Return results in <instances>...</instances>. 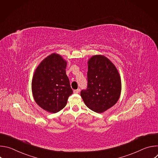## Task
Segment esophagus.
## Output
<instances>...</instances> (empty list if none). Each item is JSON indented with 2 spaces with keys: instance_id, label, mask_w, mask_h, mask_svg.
<instances>
[{
  "instance_id": "obj_1",
  "label": "esophagus",
  "mask_w": 158,
  "mask_h": 158,
  "mask_svg": "<svg viewBox=\"0 0 158 158\" xmlns=\"http://www.w3.org/2000/svg\"><path fill=\"white\" fill-rule=\"evenodd\" d=\"M80 89H76V90H74V93H75V94H78V93H80Z\"/></svg>"
}]
</instances>
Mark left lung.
Masks as SVG:
<instances>
[{"mask_svg": "<svg viewBox=\"0 0 158 158\" xmlns=\"http://www.w3.org/2000/svg\"><path fill=\"white\" fill-rule=\"evenodd\" d=\"M88 86L81 92L85 104L91 110L102 113L118 101L121 79L115 65L103 55H94L87 62Z\"/></svg>", "mask_w": 158, "mask_h": 158, "instance_id": "1", "label": "left lung"}]
</instances>
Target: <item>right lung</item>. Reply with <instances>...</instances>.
I'll list each match as a JSON object with an SVG mask.
<instances>
[{
  "label": "right lung",
  "instance_id": "1",
  "mask_svg": "<svg viewBox=\"0 0 158 158\" xmlns=\"http://www.w3.org/2000/svg\"><path fill=\"white\" fill-rule=\"evenodd\" d=\"M67 63L60 54L52 53L40 62L33 74L34 99L39 107L51 113L62 110L73 93L65 73Z\"/></svg>",
  "mask_w": 158,
  "mask_h": 158
}]
</instances>
